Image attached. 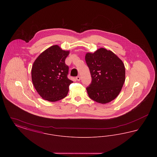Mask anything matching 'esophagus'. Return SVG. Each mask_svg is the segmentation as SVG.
<instances>
[{"label": "esophagus", "mask_w": 157, "mask_h": 157, "mask_svg": "<svg viewBox=\"0 0 157 157\" xmlns=\"http://www.w3.org/2000/svg\"><path fill=\"white\" fill-rule=\"evenodd\" d=\"M76 79L78 81H79L81 80V77L79 76H78L76 77Z\"/></svg>", "instance_id": "esophagus-1"}]
</instances>
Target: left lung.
I'll use <instances>...</instances> for the list:
<instances>
[{
	"label": "left lung",
	"instance_id": "1",
	"mask_svg": "<svg viewBox=\"0 0 157 157\" xmlns=\"http://www.w3.org/2000/svg\"><path fill=\"white\" fill-rule=\"evenodd\" d=\"M85 61L92 82L86 88L90 98L100 104L108 103L119 95L125 80V68L120 58L111 51L100 48L87 53Z\"/></svg>",
	"mask_w": 157,
	"mask_h": 157
}]
</instances>
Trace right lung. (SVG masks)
<instances>
[{
	"mask_svg": "<svg viewBox=\"0 0 157 157\" xmlns=\"http://www.w3.org/2000/svg\"><path fill=\"white\" fill-rule=\"evenodd\" d=\"M69 51L53 45L35 60L32 68V81L37 93L44 99L55 102L67 97L73 81L68 79L69 67L65 59Z\"/></svg>",
	"mask_w": 157,
	"mask_h": 157,
	"instance_id": "add662e5",
	"label": "right lung"
}]
</instances>
